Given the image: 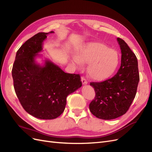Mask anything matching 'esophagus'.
<instances>
[{
  "label": "esophagus",
  "instance_id": "1",
  "mask_svg": "<svg viewBox=\"0 0 152 152\" xmlns=\"http://www.w3.org/2000/svg\"><path fill=\"white\" fill-rule=\"evenodd\" d=\"M81 80H82V84H87V81L86 80V79H85V78L84 77H81Z\"/></svg>",
  "mask_w": 152,
  "mask_h": 152
}]
</instances>
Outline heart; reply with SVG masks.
Masks as SVG:
<instances>
[{
	"label": "heart",
	"instance_id": "b5f03b06",
	"mask_svg": "<svg viewBox=\"0 0 152 152\" xmlns=\"http://www.w3.org/2000/svg\"><path fill=\"white\" fill-rule=\"evenodd\" d=\"M72 61L79 68L83 63H89L87 74L95 81H103L111 77L120 62V54L117 50L100 42L85 43L79 48L77 56H73Z\"/></svg>",
	"mask_w": 152,
	"mask_h": 152
}]
</instances>
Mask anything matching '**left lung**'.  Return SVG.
Here are the masks:
<instances>
[{"label":"left lung","mask_w":152,"mask_h":152,"mask_svg":"<svg viewBox=\"0 0 152 152\" xmlns=\"http://www.w3.org/2000/svg\"><path fill=\"white\" fill-rule=\"evenodd\" d=\"M121 49V65L111 79L91 82L96 96L89 104L92 114L111 120L125 114L134 100L140 81L137 58L124 40L117 38Z\"/></svg>","instance_id":"8db88e82"}]
</instances>
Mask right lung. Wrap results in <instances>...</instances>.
Segmentation results:
<instances>
[{
  "instance_id": "right-lung-1",
  "label": "right lung",
  "mask_w": 152,
  "mask_h": 152,
  "mask_svg": "<svg viewBox=\"0 0 152 152\" xmlns=\"http://www.w3.org/2000/svg\"><path fill=\"white\" fill-rule=\"evenodd\" d=\"M40 32L23 44L16 53L12 69L14 88L23 108L40 119H54L63 112L68 95L82 86L79 74L64 72L45 60L40 66L35 61L42 50L47 35Z\"/></svg>"
}]
</instances>
